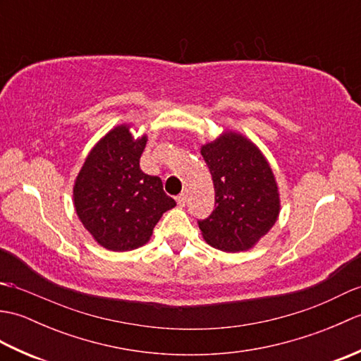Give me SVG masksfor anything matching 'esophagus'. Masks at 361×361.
<instances>
[{"instance_id": "34e87169", "label": "esophagus", "mask_w": 361, "mask_h": 361, "mask_svg": "<svg viewBox=\"0 0 361 361\" xmlns=\"http://www.w3.org/2000/svg\"><path fill=\"white\" fill-rule=\"evenodd\" d=\"M176 203H178L180 208H183V206L186 204V195L185 194H180L178 197H176Z\"/></svg>"}]
</instances>
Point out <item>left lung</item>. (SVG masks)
Masks as SVG:
<instances>
[{
	"instance_id": "left-lung-1",
	"label": "left lung",
	"mask_w": 361,
	"mask_h": 361,
	"mask_svg": "<svg viewBox=\"0 0 361 361\" xmlns=\"http://www.w3.org/2000/svg\"><path fill=\"white\" fill-rule=\"evenodd\" d=\"M212 175L216 208L198 221L211 247L240 252L251 250L279 217L278 183L264 153L242 133L226 130L202 145Z\"/></svg>"
}]
</instances>
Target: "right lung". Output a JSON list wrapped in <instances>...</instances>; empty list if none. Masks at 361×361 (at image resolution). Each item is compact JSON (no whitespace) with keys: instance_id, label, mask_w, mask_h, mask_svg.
<instances>
[{"instance_id":"1","label":"right lung","mask_w":361,"mask_h":361,"mask_svg":"<svg viewBox=\"0 0 361 361\" xmlns=\"http://www.w3.org/2000/svg\"><path fill=\"white\" fill-rule=\"evenodd\" d=\"M147 135L135 137L128 124L97 141L75 176L73 200L78 217L101 247L130 251L142 247L163 214L176 204L159 176L144 173L140 158Z\"/></svg>"}]
</instances>
